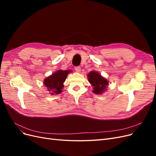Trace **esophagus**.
<instances>
[{
	"label": "esophagus",
	"instance_id": "34e87169",
	"mask_svg": "<svg viewBox=\"0 0 156 156\" xmlns=\"http://www.w3.org/2000/svg\"><path fill=\"white\" fill-rule=\"evenodd\" d=\"M75 71H76L77 72H79L80 71H81V67L80 66H76L75 68Z\"/></svg>",
	"mask_w": 156,
	"mask_h": 156
}]
</instances>
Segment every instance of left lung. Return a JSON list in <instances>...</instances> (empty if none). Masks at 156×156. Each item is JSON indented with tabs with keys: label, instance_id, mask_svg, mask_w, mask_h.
<instances>
[{
	"label": "left lung",
	"instance_id": "obj_1",
	"mask_svg": "<svg viewBox=\"0 0 156 156\" xmlns=\"http://www.w3.org/2000/svg\"><path fill=\"white\" fill-rule=\"evenodd\" d=\"M88 77L89 83L94 87V93L101 94L105 90L108 83L100 73L93 71L88 73Z\"/></svg>",
	"mask_w": 156,
	"mask_h": 156
}]
</instances>
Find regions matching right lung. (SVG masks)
<instances>
[{
    "instance_id": "1",
    "label": "right lung",
    "mask_w": 156,
    "mask_h": 156,
    "mask_svg": "<svg viewBox=\"0 0 156 156\" xmlns=\"http://www.w3.org/2000/svg\"><path fill=\"white\" fill-rule=\"evenodd\" d=\"M69 72L70 70H58L44 80V83L52 95L58 94L62 92L63 83Z\"/></svg>"
}]
</instances>
